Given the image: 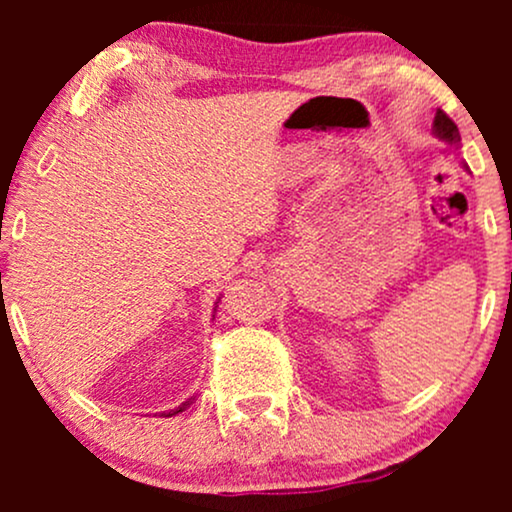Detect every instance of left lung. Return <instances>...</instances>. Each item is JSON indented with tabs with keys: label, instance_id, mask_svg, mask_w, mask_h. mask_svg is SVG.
<instances>
[{
	"label": "left lung",
	"instance_id": "obj_1",
	"mask_svg": "<svg viewBox=\"0 0 512 512\" xmlns=\"http://www.w3.org/2000/svg\"><path fill=\"white\" fill-rule=\"evenodd\" d=\"M433 134H436L438 139H443L445 144L460 146V132H457V125L443 113V110H438L436 120H433Z\"/></svg>",
	"mask_w": 512,
	"mask_h": 512
}]
</instances>
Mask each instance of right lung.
<instances>
[{"instance_id":"add662e5","label":"right lung","mask_w":512,"mask_h":512,"mask_svg":"<svg viewBox=\"0 0 512 512\" xmlns=\"http://www.w3.org/2000/svg\"><path fill=\"white\" fill-rule=\"evenodd\" d=\"M192 402H195V395H192L190 399H187V402H182L178 409H170V411H163V414H161V416H175V414H180V411H185L187 407H190V404H192Z\"/></svg>"}]
</instances>
